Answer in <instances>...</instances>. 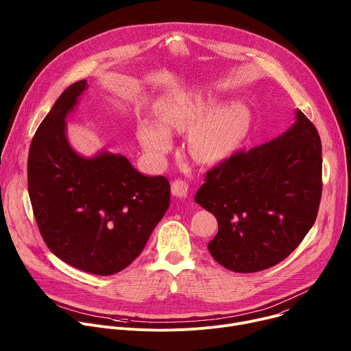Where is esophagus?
<instances>
[{"label":"esophagus","instance_id":"1","mask_svg":"<svg viewBox=\"0 0 351 351\" xmlns=\"http://www.w3.org/2000/svg\"><path fill=\"white\" fill-rule=\"evenodd\" d=\"M172 194L175 197H179V198H184L187 197L189 194V184L182 180V179H176L172 182Z\"/></svg>","mask_w":351,"mask_h":351}]
</instances>
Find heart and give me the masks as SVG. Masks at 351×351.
<instances>
[{
	"instance_id": "obj_1",
	"label": "heart",
	"mask_w": 351,
	"mask_h": 351,
	"mask_svg": "<svg viewBox=\"0 0 351 351\" xmlns=\"http://www.w3.org/2000/svg\"><path fill=\"white\" fill-rule=\"evenodd\" d=\"M208 107L210 99L199 91H182L162 98L157 104L161 125L153 121L143 122L138 129L141 144L153 157L162 158L172 147L169 132H183L190 128L189 154L203 164L219 161L241 136L247 112L239 104H229L205 116Z\"/></svg>"
}]
</instances>
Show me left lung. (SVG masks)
Instances as JSON below:
<instances>
[{
  "label": "left lung",
  "instance_id": "1",
  "mask_svg": "<svg viewBox=\"0 0 351 351\" xmlns=\"http://www.w3.org/2000/svg\"><path fill=\"white\" fill-rule=\"evenodd\" d=\"M322 145L302 112L279 137L237 152L204 178L195 203L215 215L217 263L252 274L283 261L313 228L322 194Z\"/></svg>",
  "mask_w": 351,
  "mask_h": 351
}]
</instances>
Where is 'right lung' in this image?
<instances>
[{"label": "right lung", "instance_id": "obj_1", "mask_svg": "<svg viewBox=\"0 0 351 351\" xmlns=\"http://www.w3.org/2000/svg\"><path fill=\"white\" fill-rule=\"evenodd\" d=\"M86 88V80L71 84L40 123L29 149L27 189L48 248L80 271L107 276L143 252L169 207L171 184L141 175L121 154L86 158L75 152L65 119Z\"/></svg>", "mask_w": 351, "mask_h": 351}]
</instances>
